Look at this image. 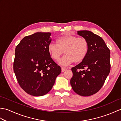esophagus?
<instances>
[{"label": "esophagus", "instance_id": "1", "mask_svg": "<svg viewBox=\"0 0 121 121\" xmlns=\"http://www.w3.org/2000/svg\"><path fill=\"white\" fill-rule=\"evenodd\" d=\"M66 70V69L65 68H61V71H62V72H65V70Z\"/></svg>", "mask_w": 121, "mask_h": 121}]
</instances>
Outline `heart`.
Listing matches in <instances>:
<instances>
[{"label":"heart","mask_w":121,"mask_h":121,"mask_svg":"<svg viewBox=\"0 0 121 121\" xmlns=\"http://www.w3.org/2000/svg\"><path fill=\"white\" fill-rule=\"evenodd\" d=\"M88 49V43L85 38L69 34L59 37L56 44L51 43L48 46L49 53L56 61L59 60L63 52L65 54L59 62L63 66H68L74 61L81 62L86 56Z\"/></svg>","instance_id":"heart-1"}]
</instances>
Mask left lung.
<instances>
[{
    "label": "left lung",
    "instance_id": "left-lung-1",
    "mask_svg": "<svg viewBox=\"0 0 121 121\" xmlns=\"http://www.w3.org/2000/svg\"><path fill=\"white\" fill-rule=\"evenodd\" d=\"M78 34L88 43V52L82 62L72 68L70 83L77 94L89 96L104 85L110 71V51L103 39L89 30H78Z\"/></svg>",
    "mask_w": 121,
    "mask_h": 121
}]
</instances>
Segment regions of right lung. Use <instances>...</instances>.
Here are the masks:
<instances>
[{"label": "right lung", "mask_w": 121, "mask_h": 121, "mask_svg": "<svg viewBox=\"0 0 121 121\" xmlns=\"http://www.w3.org/2000/svg\"><path fill=\"white\" fill-rule=\"evenodd\" d=\"M50 33L37 32L24 37L15 50L13 70L20 86L33 96H42L52 89L61 73L48 51Z\"/></svg>", "instance_id": "add662e5"}]
</instances>
